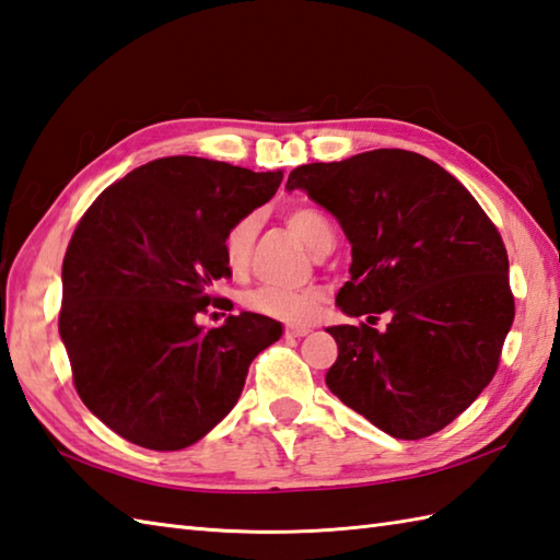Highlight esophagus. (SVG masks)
Here are the masks:
<instances>
[{
    "instance_id": "esophagus-1",
    "label": "esophagus",
    "mask_w": 560,
    "mask_h": 560,
    "mask_svg": "<svg viewBox=\"0 0 560 560\" xmlns=\"http://www.w3.org/2000/svg\"><path fill=\"white\" fill-rule=\"evenodd\" d=\"M308 332H312L308 326H284V338H304Z\"/></svg>"
}]
</instances>
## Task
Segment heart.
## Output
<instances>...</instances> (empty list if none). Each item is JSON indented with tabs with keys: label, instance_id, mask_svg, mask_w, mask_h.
Wrapping results in <instances>:
<instances>
[{
	"label": "heart",
	"instance_id": "1",
	"mask_svg": "<svg viewBox=\"0 0 560 560\" xmlns=\"http://www.w3.org/2000/svg\"><path fill=\"white\" fill-rule=\"evenodd\" d=\"M288 228L300 237L312 252H318L326 244H332V225L328 215L314 206H294L288 210ZM258 220L256 215H244L232 222L222 240V254L230 270L240 272L248 266L252 248L256 240ZM244 304L254 314L284 320V323H304L312 320L323 304V292L312 284L294 288V284H258L256 290L246 292Z\"/></svg>",
	"mask_w": 560,
	"mask_h": 560
}]
</instances>
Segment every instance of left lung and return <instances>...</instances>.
Returning a JSON list of instances; mask_svg holds the SVG:
<instances>
[{
    "label": "left lung",
    "instance_id": "obj_1",
    "mask_svg": "<svg viewBox=\"0 0 560 560\" xmlns=\"http://www.w3.org/2000/svg\"><path fill=\"white\" fill-rule=\"evenodd\" d=\"M288 189L338 218L352 244L335 304L366 320L328 328L340 350L328 388L395 439L448 427L491 383L515 318L491 218L451 172L400 148L302 165Z\"/></svg>",
    "mask_w": 560,
    "mask_h": 560
}]
</instances>
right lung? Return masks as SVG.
Here are the masks:
<instances>
[{
	"mask_svg": "<svg viewBox=\"0 0 560 560\" xmlns=\"http://www.w3.org/2000/svg\"><path fill=\"white\" fill-rule=\"evenodd\" d=\"M282 172L175 155L109 184L79 220L61 264L59 335L83 405L141 448L182 451L240 400L248 364L282 328L220 306L222 240L270 201ZM222 308V306H220Z\"/></svg>",
	"mask_w": 560,
	"mask_h": 560,
	"instance_id": "obj_1",
	"label": "right lung"
}]
</instances>
